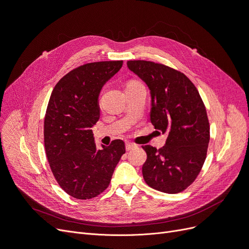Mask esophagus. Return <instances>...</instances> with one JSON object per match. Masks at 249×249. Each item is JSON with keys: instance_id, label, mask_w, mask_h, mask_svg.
I'll use <instances>...</instances> for the list:
<instances>
[{"instance_id": "1", "label": "esophagus", "mask_w": 249, "mask_h": 249, "mask_svg": "<svg viewBox=\"0 0 249 249\" xmlns=\"http://www.w3.org/2000/svg\"><path fill=\"white\" fill-rule=\"evenodd\" d=\"M135 147H137V145L134 144V143H132V142H126L125 143V149L126 150H131V149H133Z\"/></svg>"}]
</instances>
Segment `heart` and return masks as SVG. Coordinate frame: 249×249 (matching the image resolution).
I'll return each instance as SVG.
<instances>
[{
    "label": "heart",
    "mask_w": 249,
    "mask_h": 249,
    "mask_svg": "<svg viewBox=\"0 0 249 249\" xmlns=\"http://www.w3.org/2000/svg\"><path fill=\"white\" fill-rule=\"evenodd\" d=\"M137 85H140V83L139 82H137V81H135V80H131V81H129L126 83V85H125V88H131V87H134V86H137Z\"/></svg>",
    "instance_id": "obj_1"
}]
</instances>
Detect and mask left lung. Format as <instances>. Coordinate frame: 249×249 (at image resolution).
Here are the masks:
<instances>
[{
	"label": "left lung",
	"instance_id": "obj_1",
	"mask_svg": "<svg viewBox=\"0 0 249 249\" xmlns=\"http://www.w3.org/2000/svg\"><path fill=\"white\" fill-rule=\"evenodd\" d=\"M126 65L150 90L155 129L168 134L162 148L142 146L147 155L143 178L158 191L182 192L196 178L207 157L210 124L205 105L183 72L144 60H132Z\"/></svg>",
	"mask_w": 249,
	"mask_h": 249
}]
</instances>
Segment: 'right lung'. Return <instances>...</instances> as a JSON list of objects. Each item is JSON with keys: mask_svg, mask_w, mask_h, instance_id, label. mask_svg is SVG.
<instances>
[{"mask_svg": "<svg viewBox=\"0 0 249 249\" xmlns=\"http://www.w3.org/2000/svg\"><path fill=\"white\" fill-rule=\"evenodd\" d=\"M123 61H102L71 71L53 89L44 117V147L59 186L77 199H90L107 189L124 142L113 140L97 149L92 126L100 119L103 86Z\"/></svg>", "mask_w": 249, "mask_h": 249, "instance_id": "add662e5", "label": "right lung"}]
</instances>
